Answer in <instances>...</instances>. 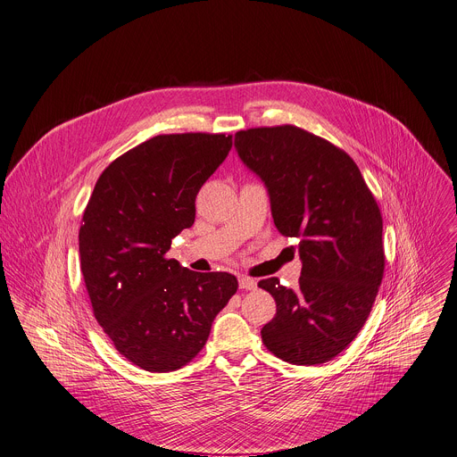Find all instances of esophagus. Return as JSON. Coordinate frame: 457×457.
<instances>
[{
	"instance_id": "1",
	"label": "esophagus",
	"mask_w": 457,
	"mask_h": 457,
	"mask_svg": "<svg viewBox=\"0 0 457 457\" xmlns=\"http://www.w3.org/2000/svg\"><path fill=\"white\" fill-rule=\"evenodd\" d=\"M238 286L240 289H245V291H254L256 289V280L254 278H249L245 275L238 277Z\"/></svg>"
}]
</instances>
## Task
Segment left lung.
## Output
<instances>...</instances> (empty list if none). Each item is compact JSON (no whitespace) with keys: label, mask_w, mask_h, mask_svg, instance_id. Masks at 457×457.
<instances>
[{"label":"left lung","mask_w":457,"mask_h":457,"mask_svg":"<svg viewBox=\"0 0 457 457\" xmlns=\"http://www.w3.org/2000/svg\"><path fill=\"white\" fill-rule=\"evenodd\" d=\"M235 146L266 182L275 226L298 238L302 258L296 289L277 277L258 282L277 302L262 342L295 365L329 361L361 331L383 278L378 203L349 154L298 126L240 129Z\"/></svg>","instance_id":"1"}]
</instances>
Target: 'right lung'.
Returning a JSON list of instances; mask_svg holds the SVG:
<instances>
[{
	"label": "right lung",
	"mask_w": 457,
	"mask_h": 457,
	"mask_svg": "<svg viewBox=\"0 0 457 457\" xmlns=\"http://www.w3.org/2000/svg\"><path fill=\"white\" fill-rule=\"evenodd\" d=\"M231 146L226 134L155 136L104 168L85 208L79 256L94 316L145 370L187 365L238 289L229 273H195L166 256Z\"/></svg>",
	"instance_id": "1"
}]
</instances>
